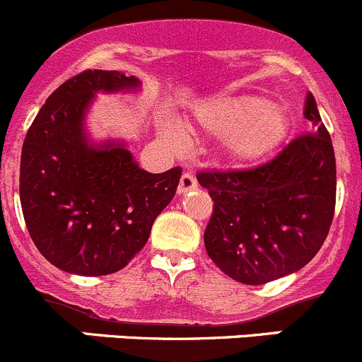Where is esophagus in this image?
<instances>
[{
	"mask_svg": "<svg viewBox=\"0 0 362 362\" xmlns=\"http://www.w3.org/2000/svg\"><path fill=\"white\" fill-rule=\"evenodd\" d=\"M197 188V180L192 173H185L181 176L180 186H177V193L182 195V193L189 192V189H195Z\"/></svg>",
	"mask_w": 362,
	"mask_h": 362,
	"instance_id": "1",
	"label": "esophagus"
}]
</instances>
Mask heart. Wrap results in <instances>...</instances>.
<instances>
[{
  "instance_id": "1",
  "label": "heart",
  "mask_w": 362,
  "mask_h": 362,
  "mask_svg": "<svg viewBox=\"0 0 362 362\" xmlns=\"http://www.w3.org/2000/svg\"><path fill=\"white\" fill-rule=\"evenodd\" d=\"M288 114L280 103L260 95H227L200 102L193 110V128L209 137L221 139L225 158L238 167L255 165L271 155L288 132ZM163 135L180 146L174 127Z\"/></svg>"
}]
</instances>
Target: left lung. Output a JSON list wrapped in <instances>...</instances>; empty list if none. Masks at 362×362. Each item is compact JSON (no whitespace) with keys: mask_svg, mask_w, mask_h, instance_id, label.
<instances>
[{"mask_svg":"<svg viewBox=\"0 0 362 362\" xmlns=\"http://www.w3.org/2000/svg\"><path fill=\"white\" fill-rule=\"evenodd\" d=\"M311 134L269 163L241 173H200L213 216L207 255L232 280L264 285L303 269L324 245L336 202V160L313 95L304 100Z\"/></svg>","mask_w":362,"mask_h":362,"instance_id":"obj_1","label":"left lung"}]
</instances>
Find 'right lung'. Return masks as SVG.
<instances>
[{
    "label": "right lung",
    "mask_w": 362,
    "mask_h": 362,
    "mask_svg": "<svg viewBox=\"0 0 362 362\" xmlns=\"http://www.w3.org/2000/svg\"><path fill=\"white\" fill-rule=\"evenodd\" d=\"M141 88L123 71H82L49 96L24 139V221L38 252L64 273L103 276L123 269L176 195L180 167L148 173L124 139L96 141L86 124L98 93L137 95Z\"/></svg>",
    "instance_id": "1"
}]
</instances>
